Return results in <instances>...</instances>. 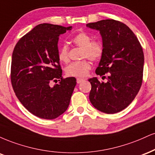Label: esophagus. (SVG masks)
<instances>
[{"label": "esophagus", "mask_w": 155, "mask_h": 155, "mask_svg": "<svg viewBox=\"0 0 155 155\" xmlns=\"http://www.w3.org/2000/svg\"><path fill=\"white\" fill-rule=\"evenodd\" d=\"M85 80V78H77V83H81L83 81H84Z\"/></svg>", "instance_id": "obj_1"}]
</instances>
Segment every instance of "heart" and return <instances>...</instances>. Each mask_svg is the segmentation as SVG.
<instances>
[{
	"mask_svg": "<svg viewBox=\"0 0 155 155\" xmlns=\"http://www.w3.org/2000/svg\"><path fill=\"white\" fill-rule=\"evenodd\" d=\"M91 41V38L85 32H80L72 38L74 45L83 48L82 57L97 61L102 56L103 46L100 42ZM59 59L62 62H68L69 48L67 45H63L59 49ZM90 69L91 64L88 61H75L67 67L66 73L72 77H83L88 74Z\"/></svg>",
	"mask_w": 155,
	"mask_h": 155,
	"instance_id": "b5f03b06",
	"label": "heart"
}]
</instances>
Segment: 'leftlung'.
<instances>
[{
  "label": "left lung",
  "mask_w": 155,
  "mask_h": 155,
  "mask_svg": "<svg viewBox=\"0 0 155 155\" xmlns=\"http://www.w3.org/2000/svg\"><path fill=\"white\" fill-rule=\"evenodd\" d=\"M87 27L99 31L102 38L103 54L96 74L110 72L107 82L90 78L89 99L101 112L114 114L134 101L141 86L144 56L135 34L126 25L114 19L88 23Z\"/></svg>",
  "instance_id": "8db88e82"
}]
</instances>
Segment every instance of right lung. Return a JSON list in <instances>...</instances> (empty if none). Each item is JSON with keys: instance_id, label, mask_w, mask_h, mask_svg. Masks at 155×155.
Here are the masks:
<instances>
[{"instance_id": "right-lung-1", "label": "right lung", "mask_w": 155, "mask_h": 155, "mask_svg": "<svg viewBox=\"0 0 155 155\" xmlns=\"http://www.w3.org/2000/svg\"><path fill=\"white\" fill-rule=\"evenodd\" d=\"M72 27L43 23L18 41L12 54L11 80L20 102L42 119H55L68 108L76 85L74 77L63 79L59 64L60 35ZM60 81L51 86L52 81Z\"/></svg>"}]
</instances>
